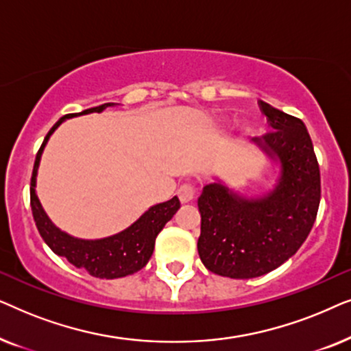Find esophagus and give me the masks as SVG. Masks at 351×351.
<instances>
[{
  "instance_id": "1",
  "label": "esophagus",
  "mask_w": 351,
  "mask_h": 351,
  "mask_svg": "<svg viewBox=\"0 0 351 351\" xmlns=\"http://www.w3.org/2000/svg\"><path fill=\"white\" fill-rule=\"evenodd\" d=\"M177 195H179L180 203H190V201L195 198L196 190H195L193 185L184 184V185H180L179 190H177Z\"/></svg>"
}]
</instances>
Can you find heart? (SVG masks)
Wrapping results in <instances>:
<instances>
[{"label":"heart","mask_w":351,"mask_h":351,"mask_svg":"<svg viewBox=\"0 0 351 351\" xmlns=\"http://www.w3.org/2000/svg\"><path fill=\"white\" fill-rule=\"evenodd\" d=\"M241 131H243V132H246V131H247V129H246V128H243V129H241Z\"/></svg>","instance_id":"1"}]
</instances>
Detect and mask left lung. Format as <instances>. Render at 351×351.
I'll list each match as a JSON object with an SVG mask.
<instances>
[{
    "mask_svg": "<svg viewBox=\"0 0 351 351\" xmlns=\"http://www.w3.org/2000/svg\"><path fill=\"white\" fill-rule=\"evenodd\" d=\"M271 132L254 145L271 162L275 182L247 196L219 176L198 198V254L220 276L249 280L282 265L308 237L321 198L319 166L305 124L261 100Z\"/></svg>",
    "mask_w": 351,
    "mask_h": 351,
    "instance_id": "1",
    "label": "left lung"
}]
</instances>
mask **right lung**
I'll list each match as a JSON object with an SVG mask.
<instances>
[{
    "label": "right lung",
    "mask_w": 351,
    "mask_h": 351,
    "mask_svg": "<svg viewBox=\"0 0 351 351\" xmlns=\"http://www.w3.org/2000/svg\"><path fill=\"white\" fill-rule=\"evenodd\" d=\"M117 105L119 104L108 102L99 105V107L83 110L81 113H70L62 117L51 128V131L47 132L45 141H43V145L35 160V167H33L30 186L33 219H35L36 228L41 238L45 239V243L52 249V252L60 257H65L71 265H75L76 268H84L89 275L102 278V280L104 278L105 280H114V278L132 275V273L138 271L147 265L153 254V249H155V239L158 233L174 217V214L180 208L179 198L174 196V198L165 201V203L150 206L136 222L129 225L128 228L121 230V232L105 238L84 239L64 232L49 219V215L46 214L36 195V176L47 141L65 119L81 117V114L102 113L105 108L117 107Z\"/></svg>",
    "instance_id": "obj_1"
}]
</instances>
